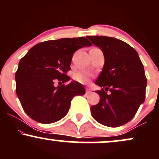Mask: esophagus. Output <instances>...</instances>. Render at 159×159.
Wrapping results in <instances>:
<instances>
[{"label": "esophagus", "mask_w": 159, "mask_h": 159, "mask_svg": "<svg viewBox=\"0 0 159 159\" xmlns=\"http://www.w3.org/2000/svg\"><path fill=\"white\" fill-rule=\"evenodd\" d=\"M86 93H87V94H90L91 93V90L90 88H86Z\"/></svg>", "instance_id": "esophagus-1"}]
</instances>
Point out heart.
<instances>
[{
	"label": "heart",
	"instance_id": "heart-1",
	"mask_svg": "<svg viewBox=\"0 0 159 159\" xmlns=\"http://www.w3.org/2000/svg\"><path fill=\"white\" fill-rule=\"evenodd\" d=\"M74 78L76 81L81 82V83L87 84L90 81V75L86 72H79L75 75Z\"/></svg>",
	"mask_w": 159,
	"mask_h": 159
}]
</instances>
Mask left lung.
<instances>
[{
  "label": "left lung",
  "instance_id": "left-lung-1",
  "mask_svg": "<svg viewBox=\"0 0 159 159\" xmlns=\"http://www.w3.org/2000/svg\"><path fill=\"white\" fill-rule=\"evenodd\" d=\"M102 51L105 64L95 84L99 102L90 107L93 117L108 127L130 121L144 102L147 78L135 49L122 40L104 36H87Z\"/></svg>",
  "mask_w": 159,
  "mask_h": 159
}]
</instances>
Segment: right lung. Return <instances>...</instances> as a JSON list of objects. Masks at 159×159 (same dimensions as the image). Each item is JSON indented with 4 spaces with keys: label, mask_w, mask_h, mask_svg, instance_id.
I'll use <instances>...</instances> for the list:
<instances>
[{
    "label": "right lung",
    "mask_w": 159,
    "mask_h": 159,
    "mask_svg": "<svg viewBox=\"0 0 159 159\" xmlns=\"http://www.w3.org/2000/svg\"><path fill=\"white\" fill-rule=\"evenodd\" d=\"M92 44L85 37L63 38L43 42L32 47L20 60L16 72V94L25 113L40 123H52L64 117L74 96L85 94L77 81L66 83L72 56Z\"/></svg>",
    "instance_id": "right-lung-1"
}]
</instances>
